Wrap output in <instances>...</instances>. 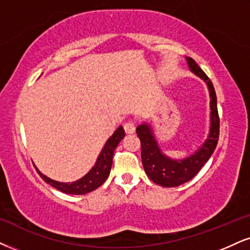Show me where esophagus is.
<instances>
[{"label":"esophagus","instance_id":"esophagus-1","mask_svg":"<svg viewBox=\"0 0 250 250\" xmlns=\"http://www.w3.org/2000/svg\"><path fill=\"white\" fill-rule=\"evenodd\" d=\"M124 130H125V132L127 134H132V133H134V131H135V124L133 122H127V123H125L124 124Z\"/></svg>","mask_w":250,"mask_h":250}]
</instances>
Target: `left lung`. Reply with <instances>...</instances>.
<instances>
[{
	"mask_svg": "<svg viewBox=\"0 0 250 250\" xmlns=\"http://www.w3.org/2000/svg\"><path fill=\"white\" fill-rule=\"evenodd\" d=\"M186 59L189 69L206 83L210 94V130L204 143L187 158L172 159L160 148L152 126L148 123L145 122L137 127V134L141 141V160L145 172L154 183L166 188L178 187L192 180L211 158L219 139V116L213 84L195 60L189 57Z\"/></svg>",
	"mask_w": 250,
	"mask_h": 250,
	"instance_id": "obj_1",
	"label": "left lung"
}]
</instances>
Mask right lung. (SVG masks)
I'll list each match as a JSON object with an SVG mask.
<instances>
[{"instance_id":"1","label":"right lung","mask_w":250,"mask_h":250,"mask_svg":"<svg viewBox=\"0 0 250 250\" xmlns=\"http://www.w3.org/2000/svg\"><path fill=\"white\" fill-rule=\"evenodd\" d=\"M125 131L123 126H118V128L113 132L106 143L104 144L103 148L101 153L98 154L96 162L92 166V168L89 170L84 176L79 178V180L72 182H58L52 178L47 177L46 175L42 174L38 168L36 167V170L40 175V177L44 180L46 183L55 188L57 190L61 191L63 193H68V195H85V193L91 192V191L96 190L98 187H101L106 178L109 177L111 167H112V156L115 152L116 147L118 144L124 139Z\"/></svg>"}]
</instances>
